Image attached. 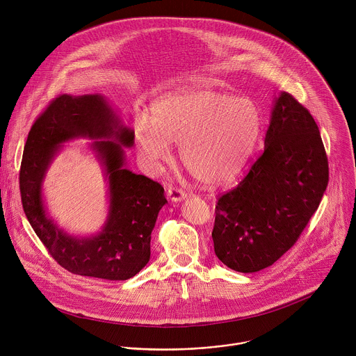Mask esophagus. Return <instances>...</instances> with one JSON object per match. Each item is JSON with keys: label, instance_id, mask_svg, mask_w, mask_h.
<instances>
[{"label": "esophagus", "instance_id": "obj_1", "mask_svg": "<svg viewBox=\"0 0 356 356\" xmlns=\"http://www.w3.org/2000/svg\"><path fill=\"white\" fill-rule=\"evenodd\" d=\"M166 195H168V197H169L172 202H180V200H183V199L187 197L186 191H183L181 188H177V187H172V186L168 188Z\"/></svg>", "mask_w": 356, "mask_h": 356}]
</instances>
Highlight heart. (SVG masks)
I'll use <instances>...</instances> for the list:
<instances>
[{
  "instance_id": "obj_1",
  "label": "heart",
  "mask_w": 356,
  "mask_h": 356,
  "mask_svg": "<svg viewBox=\"0 0 356 356\" xmlns=\"http://www.w3.org/2000/svg\"><path fill=\"white\" fill-rule=\"evenodd\" d=\"M261 134V115L252 101L207 88L168 95L153 106L152 121L134 124L139 156L152 168L170 159V145H180V159L197 181L217 186L232 180L252 153Z\"/></svg>"
}]
</instances>
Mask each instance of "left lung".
I'll list each match as a JSON object with an SVG mask.
<instances>
[{"instance_id":"8db88e82","label":"left lung","mask_w":356,"mask_h":356,"mask_svg":"<svg viewBox=\"0 0 356 356\" xmlns=\"http://www.w3.org/2000/svg\"><path fill=\"white\" fill-rule=\"evenodd\" d=\"M327 181L316 121L291 94L281 92L262 154L236 188L218 197L211 232L218 259L240 273L273 265L302 235Z\"/></svg>"}]
</instances>
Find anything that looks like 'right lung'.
<instances>
[{"mask_svg":"<svg viewBox=\"0 0 356 356\" xmlns=\"http://www.w3.org/2000/svg\"><path fill=\"white\" fill-rule=\"evenodd\" d=\"M90 137L110 183V214L95 237L67 236L47 216L41 199L45 170L59 146ZM134 131L124 127L101 94L54 98L33 124L20 166V195L29 222L54 261L68 272L104 280H128L150 259L152 231L168 202L162 186L128 170L124 148L134 145Z\"/></svg>","mask_w":356,"mask_h":356,"instance_id":"obj_1","label":"right lung"}]
</instances>
